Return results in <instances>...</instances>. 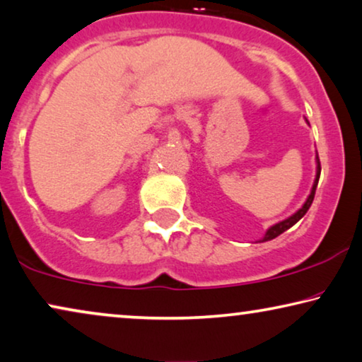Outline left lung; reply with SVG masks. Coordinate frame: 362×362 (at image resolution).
Returning <instances> with one entry per match:
<instances>
[{"instance_id": "8db88e82", "label": "left lung", "mask_w": 362, "mask_h": 362, "mask_svg": "<svg viewBox=\"0 0 362 362\" xmlns=\"http://www.w3.org/2000/svg\"><path fill=\"white\" fill-rule=\"evenodd\" d=\"M320 172H322V165H320V159H318V154H317V177H315L312 192H310L307 202L303 203V206L300 208V210H298L297 213H293V215L290 216V218H287V220H284V221H281V223H277V225H274V226L269 228L267 233H266V236L262 238V241H271V239L277 238L279 234H282L284 231H287L288 228H292V226L295 225V223H297V221L300 220V218H302V216L305 215V213L308 211V208L312 206V202H313V198H315V190H317V185H318Z\"/></svg>"}]
</instances>
